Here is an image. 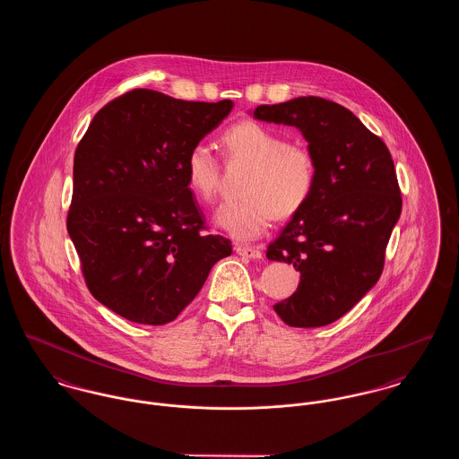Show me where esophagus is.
Listing matches in <instances>:
<instances>
[{
  "mask_svg": "<svg viewBox=\"0 0 459 459\" xmlns=\"http://www.w3.org/2000/svg\"><path fill=\"white\" fill-rule=\"evenodd\" d=\"M236 251L240 256H246V258H253V260H260L263 256L262 249L258 246H236Z\"/></svg>",
  "mask_w": 459,
  "mask_h": 459,
  "instance_id": "34e87169",
  "label": "esophagus"
}]
</instances>
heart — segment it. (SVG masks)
Wrapping results in <instances>:
<instances>
[{
    "label": "heart",
    "instance_id": "heart-1",
    "mask_svg": "<svg viewBox=\"0 0 459 459\" xmlns=\"http://www.w3.org/2000/svg\"><path fill=\"white\" fill-rule=\"evenodd\" d=\"M227 160L251 163L240 195L225 201L215 223L234 239L260 238L273 217L285 220L305 208L316 184V160L309 148L287 143L284 135L255 120H244L221 135ZM187 184L196 197L210 201L220 184L219 158L204 143H196L186 156Z\"/></svg>",
    "mask_w": 459,
    "mask_h": 459
}]
</instances>
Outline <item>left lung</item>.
<instances>
[{"mask_svg": "<svg viewBox=\"0 0 459 459\" xmlns=\"http://www.w3.org/2000/svg\"><path fill=\"white\" fill-rule=\"evenodd\" d=\"M255 118L296 127L316 160L305 208L268 246L266 258L294 264L296 292L273 309L290 327H324L378 282L401 215L393 156L344 107L316 96L260 105Z\"/></svg>", "mask_w": 459, "mask_h": 459, "instance_id": "obj_1", "label": "left lung"}]
</instances>
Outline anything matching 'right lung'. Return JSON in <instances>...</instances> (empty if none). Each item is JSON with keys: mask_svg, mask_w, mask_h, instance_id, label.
<instances>
[{"mask_svg": "<svg viewBox=\"0 0 459 459\" xmlns=\"http://www.w3.org/2000/svg\"><path fill=\"white\" fill-rule=\"evenodd\" d=\"M232 108L134 89L94 115L74 156L66 230L91 294L117 315L172 322L230 256V240L203 232L186 156Z\"/></svg>", "mask_w": 459, "mask_h": 459, "instance_id": "right-lung-1", "label": "right lung"}]
</instances>
